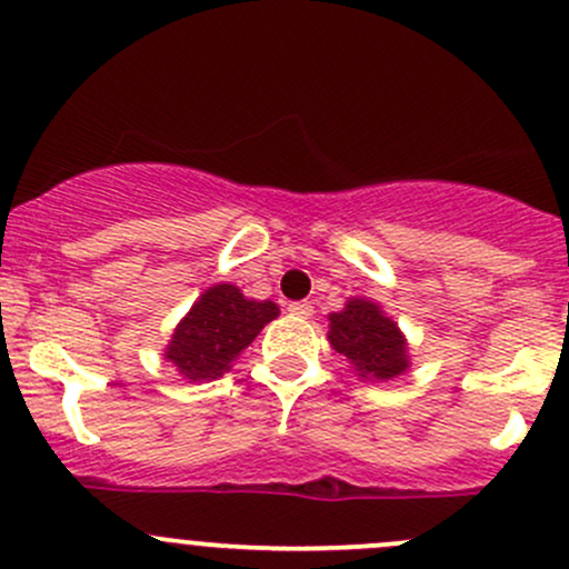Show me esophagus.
<instances>
[{
	"instance_id": "1",
	"label": "esophagus",
	"mask_w": 569,
	"mask_h": 569,
	"mask_svg": "<svg viewBox=\"0 0 569 569\" xmlns=\"http://www.w3.org/2000/svg\"><path fill=\"white\" fill-rule=\"evenodd\" d=\"M289 313L299 316V318H310V316H313V305H310V302H291Z\"/></svg>"
}]
</instances>
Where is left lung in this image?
<instances>
[{"instance_id": "left-lung-1", "label": "left lung", "mask_w": 569, "mask_h": 569, "mask_svg": "<svg viewBox=\"0 0 569 569\" xmlns=\"http://www.w3.org/2000/svg\"><path fill=\"white\" fill-rule=\"evenodd\" d=\"M329 342L359 367L361 378L391 380L408 370L405 337L397 323L367 299H351L342 313L329 316Z\"/></svg>"}]
</instances>
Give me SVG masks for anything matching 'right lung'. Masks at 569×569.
Returning a JSON list of instances; mask_svg holds the SVG:
<instances>
[{"instance_id": "add662e5", "label": "right lung", "mask_w": 569, "mask_h": 569, "mask_svg": "<svg viewBox=\"0 0 569 569\" xmlns=\"http://www.w3.org/2000/svg\"><path fill=\"white\" fill-rule=\"evenodd\" d=\"M272 318H278V305L270 299L256 302L242 297L237 286H213L178 323L167 359L189 380L218 378Z\"/></svg>"}]
</instances>
